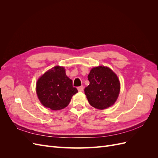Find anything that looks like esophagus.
I'll use <instances>...</instances> for the list:
<instances>
[{"mask_svg":"<svg viewBox=\"0 0 158 158\" xmlns=\"http://www.w3.org/2000/svg\"><path fill=\"white\" fill-rule=\"evenodd\" d=\"M78 90L79 91V92H82V91L84 90V86L83 85H82V86H80L78 88Z\"/></svg>","mask_w":158,"mask_h":158,"instance_id":"1","label":"esophagus"}]
</instances>
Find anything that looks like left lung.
I'll return each mask as SVG.
<instances>
[{
    "instance_id": "obj_1",
    "label": "left lung",
    "mask_w": 158,
    "mask_h": 158,
    "mask_svg": "<svg viewBox=\"0 0 158 158\" xmlns=\"http://www.w3.org/2000/svg\"><path fill=\"white\" fill-rule=\"evenodd\" d=\"M89 84L84 89L89 103L98 109L111 107L120 92V82L117 75L106 66H98L88 76Z\"/></svg>"
}]
</instances>
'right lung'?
Segmentation results:
<instances>
[{
	"mask_svg": "<svg viewBox=\"0 0 158 158\" xmlns=\"http://www.w3.org/2000/svg\"><path fill=\"white\" fill-rule=\"evenodd\" d=\"M36 85L37 96L43 106L55 111L67 106L72 97L78 92L62 66H55L46 72Z\"/></svg>",
	"mask_w": 158,
	"mask_h": 158,
	"instance_id": "right-lung-1",
	"label": "right lung"
}]
</instances>
